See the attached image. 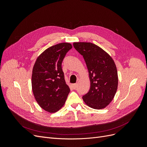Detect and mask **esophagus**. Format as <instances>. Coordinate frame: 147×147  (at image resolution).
Segmentation results:
<instances>
[{
	"label": "esophagus",
	"mask_w": 147,
	"mask_h": 147,
	"mask_svg": "<svg viewBox=\"0 0 147 147\" xmlns=\"http://www.w3.org/2000/svg\"><path fill=\"white\" fill-rule=\"evenodd\" d=\"M77 86H78V84H77V83L74 84L73 85H72V87H73V88L74 89V90H76L77 88Z\"/></svg>",
	"instance_id": "34e87169"
}]
</instances>
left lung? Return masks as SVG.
Masks as SVG:
<instances>
[{"instance_id":"left-lung-1","label":"left lung","mask_w":147,"mask_h":147,"mask_svg":"<svg viewBox=\"0 0 147 147\" xmlns=\"http://www.w3.org/2000/svg\"><path fill=\"white\" fill-rule=\"evenodd\" d=\"M73 45L83 57L91 83L90 90L83 99L91 108L104 109L117 91L118 78L115 62L107 53L95 44L74 42Z\"/></svg>"}]
</instances>
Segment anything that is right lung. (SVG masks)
<instances>
[{
	"mask_svg": "<svg viewBox=\"0 0 147 147\" xmlns=\"http://www.w3.org/2000/svg\"><path fill=\"white\" fill-rule=\"evenodd\" d=\"M72 48L69 43L53 45L44 51L34 64L33 94L40 107L48 112L55 113L63 107L70 92L65 83L62 62Z\"/></svg>",
	"mask_w": 147,
	"mask_h": 147,
	"instance_id": "obj_1",
	"label": "right lung"
}]
</instances>
